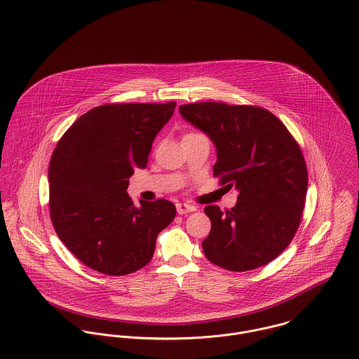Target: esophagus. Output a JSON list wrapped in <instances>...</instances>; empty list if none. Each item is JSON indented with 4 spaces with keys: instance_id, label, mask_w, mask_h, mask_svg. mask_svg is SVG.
<instances>
[{
    "instance_id": "obj_1",
    "label": "esophagus",
    "mask_w": 359,
    "mask_h": 359,
    "mask_svg": "<svg viewBox=\"0 0 359 359\" xmlns=\"http://www.w3.org/2000/svg\"><path fill=\"white\" fill-rule=\"evenodd\" d=\"M176 209H177V213H179V215H186V213L194 212L197 208H196L194 205H190V203L179 202V203H176Z\"/></svg>"
}]
</instances>
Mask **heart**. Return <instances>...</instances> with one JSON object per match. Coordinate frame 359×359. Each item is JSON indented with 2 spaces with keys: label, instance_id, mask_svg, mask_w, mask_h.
Returning <instances> with one entry per match:
<instances>
[{
  "label": "heart",
  "instance_id": "b5f03b06",
  "mask_svg": "<svg viewBox=\"0 0 359 359\" xmlns=\"http://www.w3.org/2000/svg\"><path fill=\"white\" fill-rule=\"evenodd\" d=\"M186 135H197V132H189V133H186Z\"/></svg>",
  "mask_w": 359,
  "mask_h": 359
}]
</instances>
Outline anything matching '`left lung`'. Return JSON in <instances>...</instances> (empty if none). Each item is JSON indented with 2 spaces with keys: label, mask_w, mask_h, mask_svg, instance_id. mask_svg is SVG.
I'll return each instance as SVG.
<instances>
[{
  "label": "left lung",
  "mask_w": 359,
  "mask_h": 359,
  "mask_svg": "<svg viewBox=\"0 0 359 359\" xmlns=\"http://www.w3.org/2000/svg\"><path fill=\"white\" fill-rule=\"evenodd\" d=\"M179 111L216 144L219 184L239 191L230 210L205 206L212 224L202 241L205 257L237 273L270 263L290 243L303 216L309 175L299 143L259 106L198 102Z\"/></svg>",
  "instance_id": "obj_1"
}]
</instances>
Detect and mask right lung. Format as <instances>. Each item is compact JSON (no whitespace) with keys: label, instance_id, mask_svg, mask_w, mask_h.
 <instances>
[{"label":"right lung","instance_id":"add662e5","mask_svg":"<svg viewBox=\"0 0 359 359\" xmlns=\"http://www.w3.org/2000/svg\"><path fill=\"white\" fill-rule=\"evenodd\" d=\"M176 102L111 103L81 116L49 162V215L67 249L89 269L121 277L144 267L176 216L168 199L135 206L126 189L144 169L153 140Z\"/></svg>","mask_w":359,"mask_h":359}]
</instances>
